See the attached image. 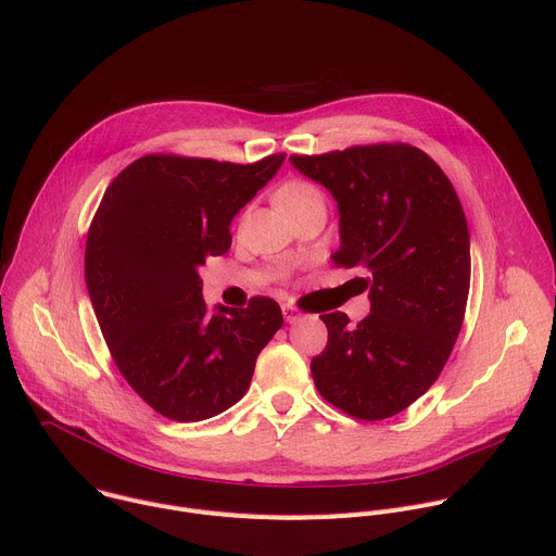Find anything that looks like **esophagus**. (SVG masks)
Wrapping results in <instances>:
<instances>
[{"label": "esophagus", "mask_w": 556, "mask_h": 556, "mask_svg": "<svg viewBox=\"0 0 556 556\" xmlns=\"http://www.w3.org/2000/svg\"><path fill=\"white\" fill-rule=\"evenodd\" d=\"M281 311H283V319H286L288 324H294V321L301 319V313H299L294 306H290V304H283Z\"/></svg>", "instance_id": "34e87169"}]
</instances>
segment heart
Wrapping results in <instances>:
<instances>
[{"mask_svg":"<svg viewBox=\"0 0 556 556\" xmlns=\"http://www.w3.org/2000/svg\"><path fill=\"white\" fill-rule=\"evenodd\" d=\"M315 201H321V194L306 181H286L275 192V204L283 215H292L299 208L315 204Z\"/></svg>","mask_w":556,"mask_h":556,"instance_id":"b5f03b06","label":"heart"}]
</instances>
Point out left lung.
<instances>
[{
	"mask_svg": "<svg viewBox=\"0 0 556 556\" xmlns=\"http://www.w3.org/2000/svg\"><path fill=\"white\" fill-rule=\"evenodd\" d=\"M290 164L330 190L341 245L370 315H321L328 343L311 362L319 394L345 415L379 421L415 403L441 375L470 290V232L445 173L408 143H372Z\"/></svg>",
	"mask_w": 556,
	"mask_h": 556,
	"instance_id": "1",
	"label": "left lung"
}]
</instances>
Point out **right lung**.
<instances>
[{
  "instance_id": "add662e5",
  "label": "right lung",
  "mask_w": 556,
  "mask_h": 556,
  "mask_svg": "<svg viewBox=\"0 0 556 556\" xmlns=\"http://www.w3.org/2000/svg\"><path fill=\"white\" fill-rule=\"evenodd\" d=\"M146 155L104 192L86 239V286L115 366L173 421L211 419L245 394L264 345L281 328L277 301L208 311L199 268L230 248L232 217L279 170Z\"/></svg>"
}]
</instances>
